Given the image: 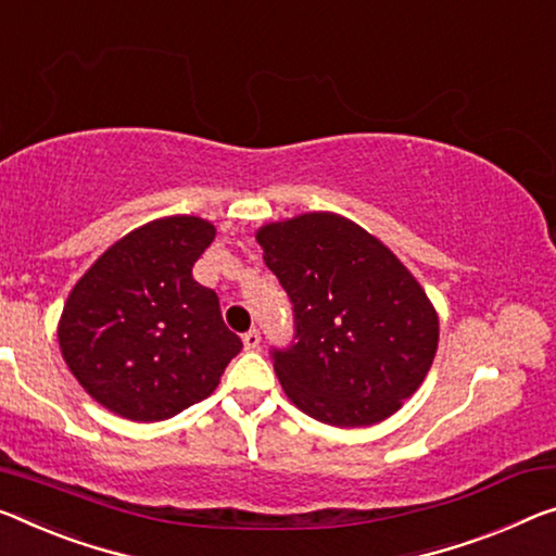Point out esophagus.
Listing matches in <instances>:
<instances>
[{
    "instance_id": "34e87169",
    "label": "esophagus",
    "mask_w": 556,
    "mask_h": 556,
    "mask_svg": "<svg viewBox=\"0 0 556 556\" xmlns=\"http://www.w3.org/2000/svg\"><path fill=\"white\" fill-rule=\"evenodd\" d=\"M243 345H245V350H255V348H258V345H261V332L255 330V328H251V330L243 336Z\"/></svg>"
}]
</instances>
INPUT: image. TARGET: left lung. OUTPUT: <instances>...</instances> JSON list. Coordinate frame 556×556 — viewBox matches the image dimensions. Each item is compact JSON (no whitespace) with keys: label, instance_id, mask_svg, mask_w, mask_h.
<instances>
[{"label":"left lung","instance_id":"obj_1","mask_svg":"<svg viewBox=\"0 0 556 556\" xmlns=\"http://www.w3.org/2000/svg\"><path fill=\"white\" fill-rule=\"evenodd\" d=\"M255 238L293 303V343L270 348L293 405L336 427L397 413L422 386L440 338L438 313L413 273L336 213L280 220Z\"/></svg>","mask_w":556,"mask_h":556}]
</instances>
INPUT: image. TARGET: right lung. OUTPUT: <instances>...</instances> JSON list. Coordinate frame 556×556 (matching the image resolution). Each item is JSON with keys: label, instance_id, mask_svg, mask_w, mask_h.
Instances as JSON below:
<instances>
[{"label": "right lung", "instance_id": "add662e5", "mask_svg": "<svg viewBox=\"0 0 556 556\" xmlns=\"http://www.w3.org/2000/svg\"><path fill=\"white\" fill-rule=\"evenodd\" d=\"M216 228L168 216L131 230L84 273L59 320L74 378L111 413L159 422L208 397L241 338L193 263Z\"/></svg>", "mask_w": 556, "mask_h": 556}]
</instances>
